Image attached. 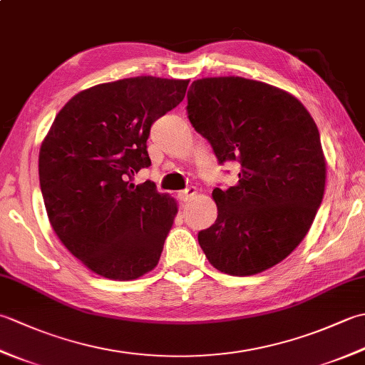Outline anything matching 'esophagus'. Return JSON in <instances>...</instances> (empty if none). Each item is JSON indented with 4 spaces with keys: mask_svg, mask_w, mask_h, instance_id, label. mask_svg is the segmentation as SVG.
Wrapping results in <instances>:
<instances>
[{
    "mask_svg": "<svg viewBox=\"0 0 365 365\" xmlns=\"http://www.w3.org/2000/svg\"><path fill=\"white\" fill-rule=\"evenodd\" d=\"M196 195H197V190H196L195 187H190V188H187V190L178 191V199H180L182 202H187V200L192 199Z\"/></svg>",
    "mask_w": 365,
    "mask_h": 365,
    "instance_id": "1",
    "label": "esophagus"
}]
</instances>
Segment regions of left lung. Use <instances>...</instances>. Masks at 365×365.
Masks as SVG:
<instances>
[{
	"mask_svg": "<svg viewBox=\"0 0 365 365\" xmlns=\"http://www.w3.org/2000/svg\"><path fill=\"white\" fill-rule=\"evenodd\" d=\"M187 98L191 125L220 165L240 163L235 187L212 192L218 218L199 245L222 273H262L302 242L319 212L327 182L319 128L289 92L242 76L192 81Z\"/></svg>",
	"mask_w": 365,
	"mask_h": 365,
	"instance_id": "obj_1",
	"label": "left lung"
}]
</instances>
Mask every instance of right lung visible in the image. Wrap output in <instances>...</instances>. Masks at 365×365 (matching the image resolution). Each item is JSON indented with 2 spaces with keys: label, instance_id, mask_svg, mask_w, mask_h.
Listing matches in <instances>:
<instances>
[{
  "label": "right lung",
  "instance_id": "obj_1",
  "mask_svg": "<svg viewBox=\"0 0 365 365\" xmlns=\"http://www.w3.org/2000/svg\"><path fill=\"white\" fill-rule=\"evenodd\" d=\"M190 80L135 76L72 97L38 152V180L54 234L94 273L131 281L149 273L177 213L155 183H131L150 166L152 123L182 102Z\"/></svg>",
  "mask_w": 365,
  "mask_h": 365
}]
</instances>
